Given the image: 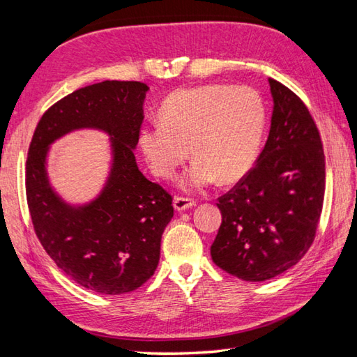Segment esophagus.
I'll use <instances>...</instances> for the list:
<instances>
[{
    "instance_id": "34e87169",
    "label": "esophagus",
    "mask_w": 357,
    "mask_h": 357,
    "mask_svg": "<svg viewBox=\"0 0 357 357\" xmlns=\"http://www.w3.org/2000/svg\"><path fill=\"white\" fill-rule=\"evenodd\" d=\"M195 205V200L194 199H189V197H183V195H178V197L174 199V208L177 211H185L192 208Z\"/></svg>"
}]
</instances>
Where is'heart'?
Segmentation results:
<instances>
[{"mask_svg": "<svg viewBox=\"0 0 357 357\" xmlns=\"http://www.w3.org/2000/svg\"><path fill=\"white\" fill-rule=\"evenodd\" d=\"M265 121L264 101L248 86L189 87L171 93L160 120L142 126L138 146L151 171L162 178H171L191 149L195 158L183 177L188 189L217 178L234 183L256 163Z\"/></svg>", "mask_w": 357, "mask_h": 357, "instance_id": "b5f03b06", "label": "heart"}]
</instances>
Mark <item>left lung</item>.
Returning <instances> with one entry per match:
<instances>
[{
    "mask_svg": "<svg viewBox=\"0 0 357 357\" xmlns=\"http://www.w3.org/2000/svg\"><path fill=\"white\" fill-rule=\"evenodd\" d=\"M270 135L256 165L219 197L222 225L214 264L236 278L264 282L285 273L314 242L325 195L321 132L301 97L270 78Z\"/></svg>",
    "mask_w": 357,
    "mask_h": 357,
    "instance_id": "left-lung-1",
    "label": "left lung"
}]
</instances>
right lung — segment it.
<instances>
[{
    "instance_id": "obj_1",
    "label": "right lung",
    "mask_w": 357,
    "mask_h": 357,
    "mask_svg": "<svg viewBox=\"0 0 357 357\" xmlns=\"http://www.w3.org/2000/svg\"><path fill=\"white\" fill-rule=\"evenodd\" d=\"M146 91L144 83L114 79L82 87L43 114L29 146L26 197L35 234L56 266L93 293L125 294L148 282L174 215L172 195L135 163ZM79 127L113 135L114 163L100 197L72 208L50 189L44 163L48 144Z\"/></svg>"
}]
</instances>
